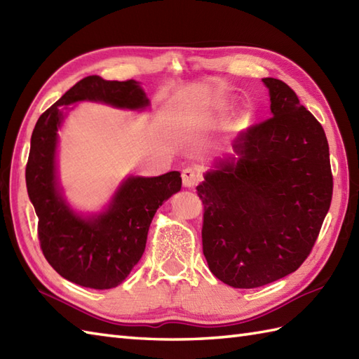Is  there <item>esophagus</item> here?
Wrapping results in <instances>:
<instances>
[{"mask_svg":"<svg viewBox=\"0 0 359 359\" xmlns=\"http://www.w3.org/2000/svg\"><path fill=\"white\" fill-rule=\"evenodd\" d=\"M201 180V172L196 170V168H185L184 171H182V182H184V185L188 188H193L197 184H199Z\"/></svg>","mask_w":359,"mask_h":359,"instance_id":"1","label":"esophagus"}]
</instances>
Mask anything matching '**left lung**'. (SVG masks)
I'll return each instance as SVG.
<instances>
[{
    "mask_svg": "<svg viewBox=\"0 0 359 359\" xmlns=\"http://www.w3.org/2000/svg\"><path fill=\"white\" fill-rule=\"evenodd\" d=\"M271 117L242 131L234 156L197 187L202 247L211 273L234 288H256L296 271L311 253L333 194L321 123L278 79Z\"/></svg>",
    "mask_w": 359,
    "mask_h": 359,
    "instance_id": "1",
    "label": "left lung"
}]
</instances>
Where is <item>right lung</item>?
Masks as SVG:
<instances>
[{
    "label": "right lung",
    "instance_id": "add662e5",
    "mask_svg": "<svg viewBox=\"0 0 359 359\" xmlns=\"http://www.w3.org/2000/svg\"><path fill=\"white\" fill-rule=\"evenodd\" d=\"M80 100L140 109L148 106V98L134 80L108 81L89 75L41 114L30 139L26 187L38 216V239L46 261L74 284L106 290L121 284L140 261L151 220L160 205L180 191L182 177L179 171L131 177L106 212L93 219L75 215L57 189L55 147L63 120L60 106Z\"/></svg>",
    "mask_w": 359,
    "mask_h": 359
}]
</instances>
